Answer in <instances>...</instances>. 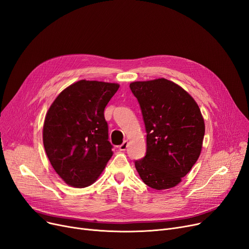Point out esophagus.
I'll use <instances>...</instances> for the list:
<instances>
[{"label":"esophagus","mask_w":249,"mask_h":249,"mask_svg":"<svg viewBox=\"0 0 249 249\" xmlns=\"http://www.w3.org/2000/svg\"><path fill=\"white\" fill-rule=\"evenodd\" d=\"M127 147H128V142H127V140H125V142H124L121 145H119V149L122 150V151L126 150V148H127Z\"/></svg>","instance_id":"obj_1"}]
</instances>
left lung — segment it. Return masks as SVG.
<instances>
[{
  "label": "left lung",
  "mask_w": 249,
  "mask_h": 249,
  "mask_svg": "<svg viewBox=\"0 0 249 249\" xmlns=\"http://www.w3.org/2000/svg\"><path fill=\"white\" fill-rule=\"evenodd\" d=\"M146 131V154L135 160L140 178L151 188L176 186L200 155L204 121L199 107L178 84L165 78L130 83Z\"/></svg>",
  "instance_id": "obj_1"
}]
</instances>
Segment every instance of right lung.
Here are the masks:
<instances>
[{"mask_svg":"<svg viewBox=\"0 0 249 249\" xmlns=\"http://www.w3.org/2000/svg\"><path fill=\"white\" fill-rule=\"evenodd\" d=\"M119 86L79 80L50 107L42 142L53 170L70 186L91 185L113 156L104 111Z\"/></svg>","mask_w":249,"mask_h":249,"instance_id":"1","label":"right lung"}]
</instances>
